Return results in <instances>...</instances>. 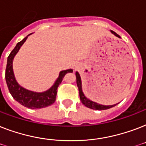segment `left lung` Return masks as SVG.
Instances as JSON below:
<instances>
[{
  "mask_svg": "<svg viewBox=\"0 0 146 146\" xmlns=\"http://www.w3.org/2000/svg\"><path fill=\"white\" fill-rule=\"evenodd\" d=\"M111 33L114 34L116 36L120 38V35H117L115 32L113 31H111ZM76 84H77L78 89H79V92H80V101L82 102V103L84 104L85 106H86L87 108H89L93 109V110H98V111H102V110H107V109L111 108H113L117 104H113V105H108V106H105V105H102V104H99L96 102H92L89 99H88L86 96H84V94L82 91V83H81V78H80V76L78 72L76 73Z\"/></svg>",
  "mask_w": 146,
  "mask_h": 146,
  "instance_id": "8db88e82",
  "label": "left lung"
}]
</instances>
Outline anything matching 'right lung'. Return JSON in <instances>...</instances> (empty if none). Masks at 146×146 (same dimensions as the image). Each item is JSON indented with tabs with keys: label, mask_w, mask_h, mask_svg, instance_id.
I'll list each match as a JSON object with an SVG mask.
<instances>
[{
	"label": "right lung",
	"mask_w": 146,
	"mask_h": 146,
	"mask_svg": "<svg viewBox=\"0 0 146 146\" xmlns=\"http://www.w3.org/2000/svg\"><path fill=\"white\" fill-rule=\"evenodd\" d=\"M31 35V34H29ZM28 36L24 38L21 42L17 43L13 50L10 52V55L7 57V64L6 67L5 79L8 89L10 93L17 102H18L22 105L31 109L42 108L45 107L50 106L56 101L57 96V88L59 85L61 83L62 80L64 79V76L67 73H72L73 70H66L61 71L59 74V77L55 82L54 85L48 91L38 93L34 92L29 91L27 89L21 87L17 82L15 80L13 71V60L16 55L22 44H23Z\"/></svg>",
	"instance_id": "add662e5"
}]
</instances>
